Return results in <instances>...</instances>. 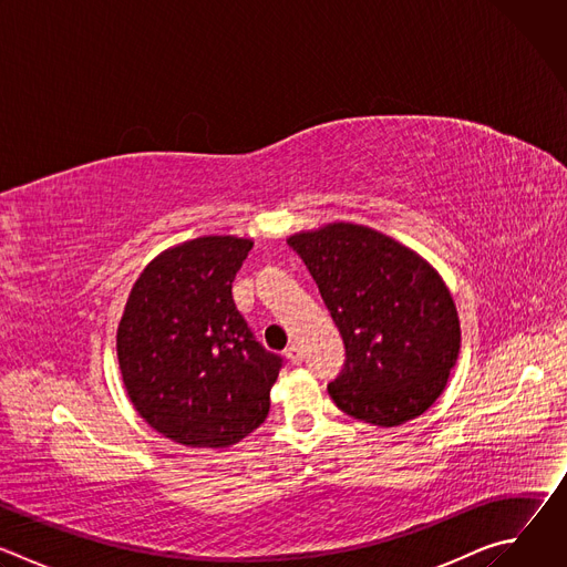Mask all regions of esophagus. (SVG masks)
<instances>
[{"mask_svg":"<svg viewBox=\"0 0 567 567\" xmlns=\"http://www.w3.org/2000/svg\"><path fill=\"white\" fill-rule=\"evenodd\" d=\"M285 357L293 363V365H300L302 363V348L298 343H291L287 350H285Z\"/></svg>","mask_w":567,"mask_h":567,"instance_id":"34e87169","label":"esophagus"}]
</instances>
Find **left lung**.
<instances>
[{
  "instance_id": "left-lung-1",
  "label": "left lung",
  "mask_w": 567,
  "mask_h": 567,
  "mask_svg": "<svg viewBox=\"0 0 567 567\" xmlns=\"http://www.w3.org/2000/svg\"><path fill=\"white\" fill-rule=\"evenodd\" d=\"M346 343L328 385L337 406L374 426L426 413L460 352V318L442 276L413 249L361 224L289 235Z\"/></svg>"
}]
</instances>
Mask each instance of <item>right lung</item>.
Returning <instances> with one entry per match:
<instances>
[{"mask_svg":"<svg viewBox=\"0 0 567 567\" xmlns=\"http://www.w3.org/2000/svg\"><path fill=\"white\" fill-rule=\"evenodd\" d=\"M254 241L204 235L161 251L136 278L116 330L123 385L164 437L226 449L269 415L282 359L267 352L233 302Z\"/></svg>","mask_w":567,"mask_h":567,"instance_id":"obj_1","label":"right lung"}]
</instances>
